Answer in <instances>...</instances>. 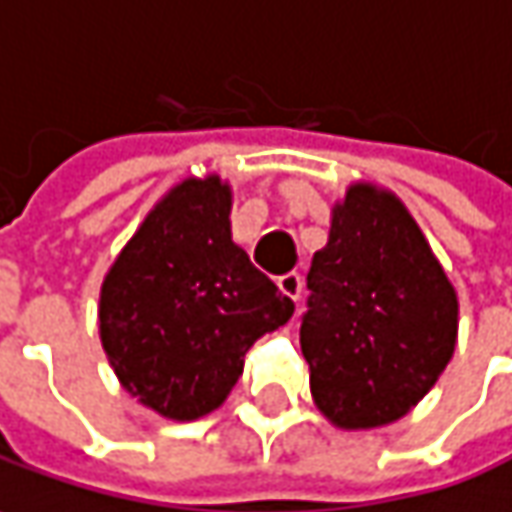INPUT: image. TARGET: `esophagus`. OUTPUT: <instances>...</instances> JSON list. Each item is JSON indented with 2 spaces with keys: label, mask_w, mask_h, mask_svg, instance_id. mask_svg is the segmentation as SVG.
I'll use <instances>...</instances> for the list:
<instances>
[{
  "label": "esophagus",
  "mask_w": 512,
  "mask_h": 512,
  "mask_svg": "<svg viewBox=\"0 0 512 512\" xmlns=\"http://www.w3.org/2000/svg\"><path fill=\"white\" fill-rule=\"evenodd\" d=\"M278 289L289 300H298L300 289H303V280H300L298 272H286V275H280L278 278Z\"/></svg>",
  "instance_id": "1"
}]
</instances>
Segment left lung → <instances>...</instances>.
<instances>
[{"label":"left lung","mask_w":512,"mask_h":512,"mask_svg":"<svg viewBox=\"0 0 512 512\" xmlns=\"http://www.w3.org/2000/svg\"><path fill=\"white\" fill-rule=\"evenodd\" d=\"M306 283L300 349L323 418L375 430L407 415L456 352L458 295L404 200L352 183Z\"/></svg>","instance_id":"obj_1"}]
</instances>
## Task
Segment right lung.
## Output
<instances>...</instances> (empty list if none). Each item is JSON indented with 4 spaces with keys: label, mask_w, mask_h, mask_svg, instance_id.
<instances>
[{
    "label": "right lung",
    "mask_w": 512,
    "mask_h": 512,
    "mask_svg": "<svg viewBox=\"0 0 512 512\" xmlns=\"http://www.w3.org/2000/svg\"><path fill=\"white\" fill-rule=\"evenodd\" d=\"M232 186L186 177L154 203L100 286V341L123 389L168 421L217 410L260 335L295 306L232 240Z\"/></svg>",
    "instance_id": "add662e5"
}]
</instances>
